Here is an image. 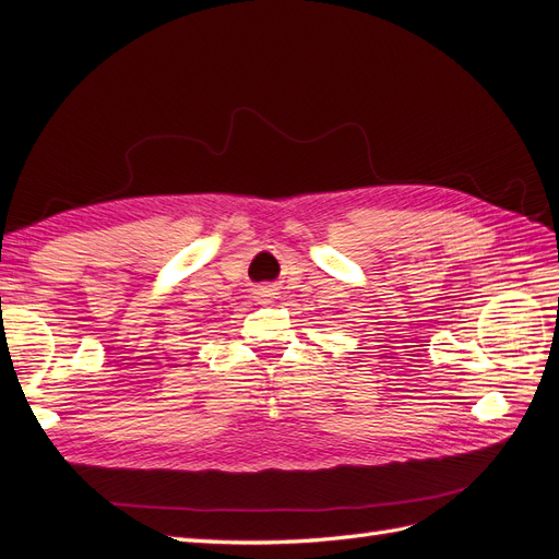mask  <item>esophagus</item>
<instances>
[{
    "label": "esophagus",
    "instance_id": "esophagus-1",
    "mask_svg": "<svg viewBox=\"0 0 559 559\" xmlns=\"http://www.w3.org/2000/svg\"><path fill=\"white\" fill-rule=\"evenodd\" d=\"M259 296H261L263 300H267L270 296H273V289H261V292H259Z\"/></svg>",
    "mask_w": 559,
    "mask_h": 559
}]
</instances>
